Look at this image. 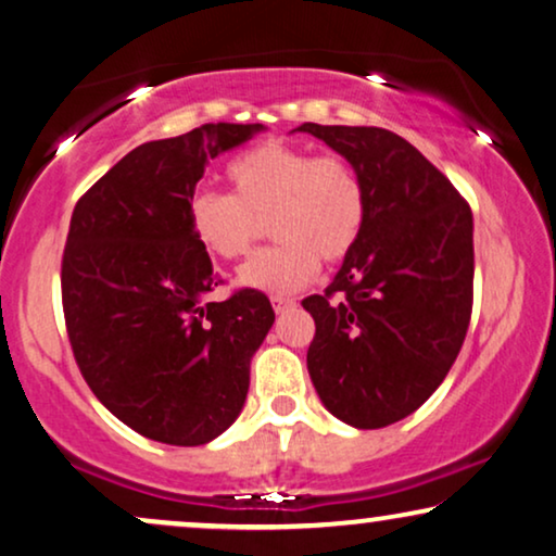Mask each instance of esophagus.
Segmentation results:
<instances>
[{
    "label": "esophagus",
    "instance_id": "obj_1",
    "mask_svg": "<svg viewBox=\"0 0 556 556\" xmlns=\"http://www.w3.org/2000/svg\"><path fill=\"white\" fill-rule=\"evenodd\" d=\"M270 303L273 308H276V314H283V311L295 306V299H288V295H270Z\"/></svg>",
    "mask_w": 556,
    "mask_h": 556
}]
</instances>
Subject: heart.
<instances>
[{
  "instance_id": "heart-1",
  "label": "heart",
  "mask_w": 556,
  "mask_h": 556,
  "mask_svg": "<svg viewBox=\"0 0 556 556\" xmlns=\"http://www.w3.org/2000/svg\"><path fill=\"white\" fill-rule=\"evenodd\" d=\"M232 194L200 187L187 200L189 230L219 261L248 255L265 223L278 242L240 268L255 291L291 293L318 273L321 257L352 253L367 223V187L344 156H316L286 141H263L225 166Z\"/></svg>"
}]
</instances>
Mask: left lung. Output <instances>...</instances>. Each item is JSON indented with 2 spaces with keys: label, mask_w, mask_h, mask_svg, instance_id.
<instances>
[{
  "label": "left lung",
  "mask_w": 556,
  "mask_h": 556,
  "mask_svg": "<svg viewBox=\"0 0 556 556\" xmlns=\"http://www.w3.org/2000/svg\"><path fill=\"white\" fill-rule=\"evenodd\" d=\"M306 131L349 159L367 187V223L324 295L303 299L316 333L306 364L339 420L377 430L438 390L473 311V215L413 143L377 126Z\"/></svg>",
  "instance_id": "1"
}]
</instances>
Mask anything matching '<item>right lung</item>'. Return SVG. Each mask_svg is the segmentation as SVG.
<instances>
[{"label": "right lung", "instance_id": "1", "mask_svg": "<svg viewBox=\"0 0 556 556\" xmlns=\"http://www.w3.org/2000/svg\"><path fill=\"white\" fill-rule=\"evenodd\" d=\"M257 131L204 124L141 143L73 210L60 283L75 362L96 397L149 440L204 445L230 428L276 321L255 288L207 301L223 278L187 219L210 159Z\"/></svg>", "mask_w": 556, "mask_h": 556}]
</instances>
